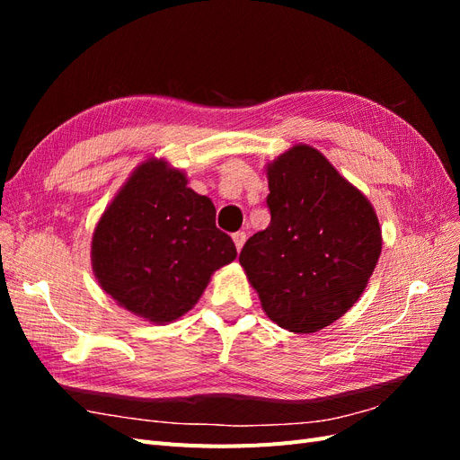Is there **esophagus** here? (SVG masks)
<instances>
[{
  "label": "esophagus",
  "mask_w": 460,
  "mask_h": 460,
  "mask_svg": "<svg viewBox=\"0 0 460 460\" xmlns=\"http://www.w3.org/2000/svg\"><path fill=\"white\" fill-rule=\"evenodd\" d=\"M232 240H234V243H235V249H238V252H242V247H243V243H245V232H235V234L232 235Z\"/></svg>",
  "instance_id": "esophagus-1"
}]
</instances>
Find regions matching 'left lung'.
Returning a JSON list of instances; mask_svg holds the SVG:
<instances>
[{
	"instance_id": "obj_1",
	"label": "left lung",
	"mask_w": 460,
	"mask_h": 460,
	"mask_svg": "<svg viewBox=\"0 0 460 460\" xmlns=\"http://www.w3.org/2000/svg\"><path fill=\"white\" fill-rule=\"evenodd\" d=\"M270 225L253 234L240 264L280 328L313 333L363 296L382 253L368 198L323 153L296 144L267 164Z\"/></svg>"
}]
</instances>
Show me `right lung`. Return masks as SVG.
I'll return each instance as SVG.
<instances>
[{
    "mask_svg": "<svg viewBox=\"0 0 460 460\" xmlns=\"http://www.w3.org/2000/svg\"><path fill=\"white\" fill-rule=\"evenodd\" d=\"M215 205L188 188L184 171L149 157L107 205L92 235L97 284L119 307L171 324L199 301L238 252L215 226Z\"/></svg>",
    "mask_w": 460,
    "mask_h": 460,
    "instance_id": "right-lung-1",
    "label": "right lung"
}]
</instances>
